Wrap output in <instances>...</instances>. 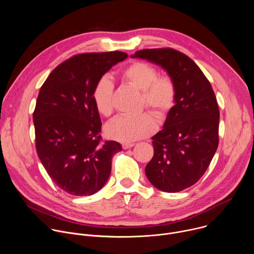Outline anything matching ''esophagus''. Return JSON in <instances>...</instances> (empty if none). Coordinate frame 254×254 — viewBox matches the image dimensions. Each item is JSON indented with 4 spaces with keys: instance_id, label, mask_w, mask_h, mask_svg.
<instances>
[{
    "instance_id": "34e87169",
    "label": "esophagus",
    "mask_w": 254,
    "mask_h": 254,
    "mask_svg": "<svg viewBox=\"0 0 254 254\" xmlns=\"http://www.w3.org/2000/svg\"><path fill=\"white\" fill-rule=\"evenodd\" d=\"M133 146H134V143H133V142H125V143H123V149L127 150V149L132 148Z\"/></svg>"
}]
</instances>
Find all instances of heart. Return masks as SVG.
I'll return each mask as SVG.
<instances>
[{
    "mask_svg": "<svg viewBox=\"0 0 254 254\" xmlns=\"http://www.w3.org/2000/svg\"><path fill=\"white\" fill-rule=\"evenodd\" d=\"M121 77L141 90V107L148 106L160 119L167 118L177 100V86L169 75L159 76L158 70L144 61H133L122 72ZM92 100L97 113L105 118L114 112V83L102 76L92 90ZM156 129V122L151 113L144 112L135 117H118L105 127L111 138L130 142L146 137Z\"/></svg>",
    "mask_w": 254,
    "mask_h": 254,
    "instance_id": "heart-1",
    "label": "heart"
}]
</instances>
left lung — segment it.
I'll use <instances>...</instances> for the list:
<instances>
[{"instance_id":"left-lung-1","label":"left lung","mask_w":254,"mask_h":254,"mask_svg":"<svg viewBox=\"0 0 254 254\" xmlns=\"http://www.w3.org/2000/svg\"><path fill=\"white\" fill-rule=\"evenodd\" d=\"M167 70L177 86V100L164 128L153 139L154 157L146 167L150 182L168 193L183 191L206 172L219 143V107L199 66L173 48L136 51Z\"/></svg>"}]
</instances>
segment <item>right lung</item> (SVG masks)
Instances as JSON below:
<instances>
[{"label":"right lung","mask_w":254,"mask_h":254,"mask_svg":"<svg viewBox=\"0 0 254 254\" xmlns=\"http://www.w3.org/2000/svg\"><path fill=\"white\" fill-rule=\"evenodd\" d=\"M127 58L121 51L82 53L60 63L40 88L33 122L37 155L53 182L64 192L89 196L111 175L121 143L103 140L92 100L99 78Z\"/></svg>","instance_id":"obj_1"}]
</instances>
